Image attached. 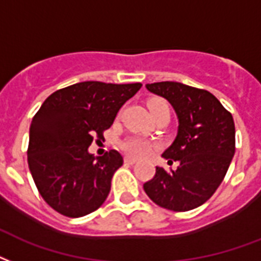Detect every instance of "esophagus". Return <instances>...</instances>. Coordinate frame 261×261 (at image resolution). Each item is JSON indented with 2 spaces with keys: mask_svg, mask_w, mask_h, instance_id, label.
Returning a JSON list of instances; mask_svg holds the SVG:
<instances>
[{
  "mask_svg": "<svg viewBox=\"0 0 261 261\" xmlns=\"http://www.w3.org/2000/svg\"><path fill=\"white\" fill-rule=\"evenodd\" d=\"M135 163H137L135 159H131V157H126L124 159V164H127V166H134Z\"/></svg>",
  "mask_w": 261,
  "mask_h": 261,
  "instance_id": "obj_1",
  "label": "esophagus"
}]
</instances>
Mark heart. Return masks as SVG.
Listing matches in <instances>:
<instances>
[{"label":"heart","instance_id":"heart-1","mask_svg":"<svg viewBox=\"0 0 261 261\" xmlns=\"http://www.w3.org/2000/svg\"><path fill=\"white\" fill-rule=\"evenodd\" d=\"M167 105L164 99L153 98L148 102L149 111L152 113V116L157 112V109ZM154 148V145L149 141V139L144 138V137H138V135H131L127 137L120 142V149L126 153L127 156L135 157V159H141V157H146L149 153L152 152V149Z\"/></svg>","mask_w":261,"mask_h":261}]
</instances>
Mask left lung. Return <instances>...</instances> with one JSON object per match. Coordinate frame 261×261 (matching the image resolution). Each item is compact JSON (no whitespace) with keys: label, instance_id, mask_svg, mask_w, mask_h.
<instances>
[{"label":"left lung","instance_id":"left-lung-1","mask_svg":"<svg viewBox=\"0 0 261 261\" xmlns=\"http://www.w3.org/2000/svg\"><path fill=\"white\" fill-rule=\"evenodd\" d=\"M174 107L179 126L176 138L163 153L176 170L156 167L144 184L154 204L174 212L194 210L208 201L222 184L236 152V126L231 113L212 93L178 82L146 85Z\"/></svg>","mask_w":261,"mask_h":261}]
</instances>
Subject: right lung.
<instances>
[{"label":"right lung","instance_id":"1","mask_svg":"<svg viewBox=\"0 0 261 261\" xmlns=\"http://www.w3.org/2000/svg\"><path fill=\"white\" fill-rule=\"evenodd\" d=\"M141 83L81 82L55 91L33 117L27 149L38 192L59 214L81 218L104 204L115 171L123 166L117 150L89 153L93 138L112 126L119 109Z\"/></svg>","mask_w":261,"mask_h":261}]
</instances>
